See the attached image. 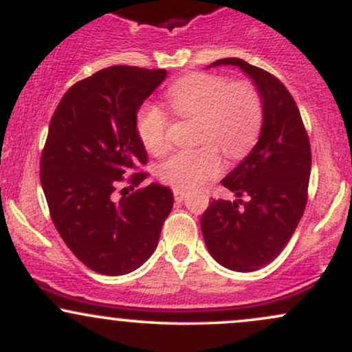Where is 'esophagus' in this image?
<instances>
[{"label":"esophagus","instance_id":"esophagus-1","mask_svg":"<svg viewBox=\"0 0 352 352\" xmlns=\"http://www.w3.org/2000/svg\"><path fill=\"white\" fill-rule=\"evenodd\" d=\"M173 197H175L177 201H182L185 199V192L180 188H173Z\"/></svg>","mask_w":352,"mask_h":352}]
</instances>
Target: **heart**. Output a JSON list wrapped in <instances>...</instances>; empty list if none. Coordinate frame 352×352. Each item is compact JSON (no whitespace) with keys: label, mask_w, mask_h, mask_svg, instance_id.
<instances>
[{"label":"heart","mask_w":352,"mask_h":352,"mask_svg":"<svg viewBox=\"0 0 352 352\" xmlns=\"http://www.w3.org/2000/svg\"><path fill=\"white\" fill-rule=\"evenodd\" d=\"M172 111L180 117H195L197 140L213 142L228 157L245 155L260 134L263 122L260 94L246 80L230 82L225 76L190 74L167 91ZM135 131L148 152L167 147L168 117L160 107L145 102L135 116ZM221 170L218 151L212 144L195 151L172 153L157 168L165 184L190 190L217 177Z\"/></svg>","instance_id":"b5f03b06"}]
</instances>
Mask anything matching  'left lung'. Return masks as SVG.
Masks as SVG:
<instances>
[{
	"label": "left lung",
	"mask_w": 352,
	"mask_h": 352,
	"mask_svg": "<svg viewBox=\"0 0 352 352\" xmlns=\"http://www.w3.org/2000/svg\"><path fill=\"white\" fill-rule=\"evenodd\" d=\"M218 66H235L253 80L263 122L252 152L221 180L236 200H213L200 227L217 263L248 273L272 263L300 223L308 200L309 139L293 96L274 76L238 58L207 67Z\"/></svg>",
	"instance_id": "obj_1"
}]
</instances>
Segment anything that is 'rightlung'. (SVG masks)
Wrapping results in <instances>:
<instances>
[{
  "mask_svg": "<svg viewBox=\"0 0 352 352\" xmlns=\"http://www.w3.org/2000/svg\"><path fill=\"white\" fill-rule=\"evenodd\" d=\"M165 78V69L106 67L74 84L51 119L41 155L44 195L64 243L96 273L120 276L142 266L173 207L172 190L155 182L114 197L117 182L147 162L135 116ZM144 179L134 173L132 184Z\"/></svg>",
  "mask_w": 352,
  "mask_h": 352,
  "instance_id": "obj_1",
  "label": "right lung"
}]
</instances>
